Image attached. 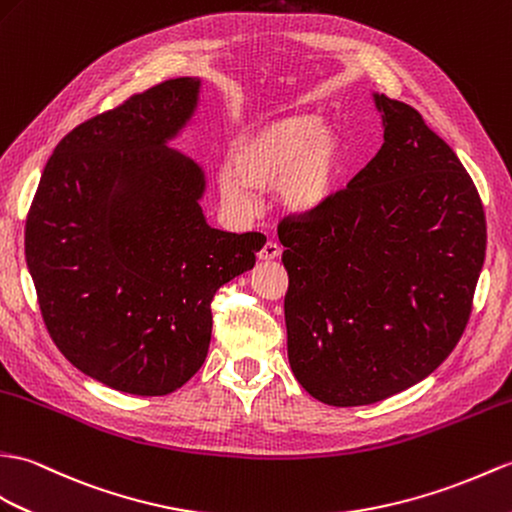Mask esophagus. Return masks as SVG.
<instances>
[{"instance_id": "obj_1", "label": "esophagus", "mask_w": 512, "mask_h": 512, "mask_svg": "<svg viewBox=\"0 0 512 512\" xmlns=\"http://www.w3.org/2000/svg\"><path fill=\"white\" fill-rule=\"evenodd\" d=\"M281 255V246L277 244V242H266L264 244V248H261V251L257 253V257L261 259V261H272V259H277Z\"/></svg>"}]
</instances>
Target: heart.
Masks as SVG:
<instances>
[{
	"instance_id": "b5f03b06",
	"label": "heart",
	"mask_w": 512,
	"mask_h": 512,
	"mask_svg": "<svg viewBox=\"0 0 512 512\" xmlns=\"http://www.w3.org/2000/svg\"><path fill=\"white\" fill-rule=\"evenodd\" d=\"M347 172V148L336 128L312 113L259 122L237 137L216 174L224 205L240 216L257 207L255 192L277 189L285 211H320L338 196Z\"/></svg>"
}]
</instances>
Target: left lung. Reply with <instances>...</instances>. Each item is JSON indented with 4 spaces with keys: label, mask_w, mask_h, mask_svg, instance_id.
Here are the masks:
<instances>
[{
    "label": "left lung",
    "mask_w": 512,
    "mask_h": 512,
    "mask_svg": "<svg viewBox=\"0 0 512 512\" xmlns=\"http://www.w3.org/2000/svg\"><path fill=\"white\" fill-rule=\"evenodd\" d=\"M373 102L375 159L327 207L279 224L292 373L340 408L397 395L445 362L486 251L482 202L456 152L412 106Z\"/></svg>",
    "instance_id": "obj_1"
}]
</instances>
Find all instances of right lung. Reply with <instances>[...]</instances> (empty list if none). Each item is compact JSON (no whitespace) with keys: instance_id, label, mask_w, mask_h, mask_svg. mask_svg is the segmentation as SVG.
I'll list each match as a JSON object with an SVG mask.
<instances>
[{"instance_id":"add662e5","label":"right lung","mask_w":512,"mask_h":512,"mask_svg":"<svg viewBox=\"0 0 512 512\" xmlns=\"http://www.w3.org/2000/svg\"><path fill=\"white\" fill-rule=\"evenodd\" d=\"M200 78H174L61 139L26 220V261L54 344L78 371L170 395L209 351L213 294L255 266L261 233L211 229L205 172L170 141Z\"/></svg>"}]
</instances>
